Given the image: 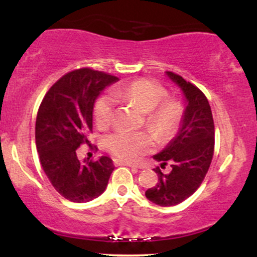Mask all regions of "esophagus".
<instances>
[{
	"label": "esophagus",
	"mask_w": 257,
	"mask_h": 257,
	"mask_svg": "<svg viewBox=\"0 0 257 257\" xmlns=\"http://www.w3.org/2000/svg\"><path fill=\"white\" fill-rule=\"evenodd\" d=\"M114 164L116 166H126V167H131V168H137L138 169V166H135V164L133 163H129V162H125V161H122V159H114Z\"/></svg>",
	"instance_id": "esophagus-1"
}]
</instances>
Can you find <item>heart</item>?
Listing matches in <instances>:
<instances>
[{
    "mask_svg": "<svg viewBox=\"0 0 257 257\" xmlns=\"http://www.w3.org/2000/svg\"><path fill=\"white\" fill-rule=\"evenodd\" d=\"M114 98L132 102L145 112L146 124L161 141L174 137L181 124L184 108L174 99H165L167 91L162 85L149 79H138L116 87ZM114 99L110 93L101 95L94 106V117L99 128L111 124ZM106 147L111 153L125 161H138L156 147L155 138L149 132L116 131L106 137Z\"/></svg>",
    "mask_w": 257,
    "mask_h": 257,
    "instance_id": "heart-1",
    "label": "heart"
}]
</instances>
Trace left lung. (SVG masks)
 <instances>
[{
  "label": "left lung",
  "instance_id": "obj_1",
  "mask_svg": "<svg viewBox=\"0 0 257 257\" xmlns=\"http://www.w3.org/2000/svg\"><path fill=\"white\" fill-rule=\"evenodd\" d=\"M166 75L184 95V116L175 137L153 156L161 167L169 163L172 170L163 174L157 168V185L149 188L145 196L157 205L173 206L192 196L204 180L214 155L215 129L204 94L181 76L169 71Z\"/></svg>",
  "mask_w": 257,
  "mask_h": 257
}]
</instances>
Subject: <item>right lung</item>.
<instances>
[{
	"label": "right lung",
	"instance_id": "add662e5",
	"mask_svg": "<svg viewBox=\"0 0 257 257\" xmlns=\"http://www.w3.org/2000/svg\"><path fill=\"white\" fill-rule=\"evenodd\" d=\"M118 78L107 73L81 69L63 76L52 85L37 112V152L53 187L75 203L93 200L106 190L114 166L110 157L79 161L76 150L89 144L96 99Z\"/></svg>",
	"mask_w": 257,
	"mask_h": 257
}]
</instances>
